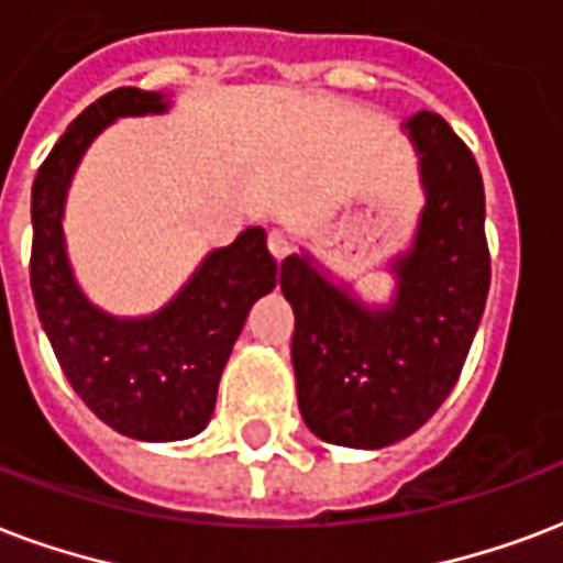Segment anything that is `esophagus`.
<instances>
[{"label":"esophagus","instance_id":"1","mask_svg":"<svg viewBox=\"0 0 563 563\" xmlns=\"http://www.w3.org/2000/svg\"><path fill=\"white\" fill-rule=\"evenodd\" d=\"M268 251H272L274 263H283L286 256L291 253V242L289 235L280 233V230H274V233H268Z\"/></svg>","mask_w":563,"mask_h":563}]
</instances>
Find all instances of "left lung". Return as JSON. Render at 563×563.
Masks as SVG:
<instances>
[{
    "instance_id": "left-lung-1",
    "label": "left lung",
    "mask_w": 563,
    "mask_h": 563,
    "mask_svg": "<svg viewBox=\"0 0 563 563\" xmlns=\"http://www.w3.org/2000/svg\"><path fill=\"white\" fill-rule=\"evenodd\" d=\"M401 132L419 156L424 206L410 247L386 268L393 298L363 300L310 251L280 265L300 416L319 440L349 449L393 445L437 413L490 289L484 183L470 147L434 111L407 118Z\"/></svg>"
}]
</instances>
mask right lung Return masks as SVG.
<instances>
[{"mask_svg":"<svg viewBox=\"0 0 563 563\" xmlns=\"http://www.w3.org/2000/svg\"><path fill=\"white\" fill-rule=\"evenodd\" d=\"M167 109L170 97L162 91L106 93L67 126L32 186V295L43 330L76 396L118 434L144 443L203 431L247 312L277 286L263 227L206 253L177 295L150 316L106 312L79 286L62 224L73 174L114 120Z\"/></svg>","mask_w":563,"mask_h":563,"instance_id":"add662e5","label":"right lung"}]
</instances>
